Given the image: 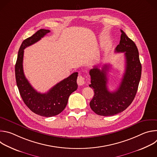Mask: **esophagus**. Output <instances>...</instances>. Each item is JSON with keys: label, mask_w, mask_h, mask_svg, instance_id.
I'll return each mask as SVG.
<instances>
[{"label": "esophagus", "mask_w": 157, "mask_h": 157, "mask_svg": "<svg viewBox=\"0 0 157 157\" xmlns=\"http://www.w3.org/2000/svg\"><path fill=\"white\" fill-rule=\"evenodd\" d=\"M77 83L79 86H82L84 84V79L81 75H79L77 79Z\"/></svg>", "instance_id": "obj_1"}]
</instances>
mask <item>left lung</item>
Here are the masks:
<instances>
[{"mask_svg":"<svg viewBox=\"0 0 157 157\" xmlns=\"http://www.w3.org/2000/svg\"><path fill=\"white\" fill-rule=\"evenodd\" d=\"M120 43L116 48L117 53H124L125 70L118 88L110 92L107 88L109 65L104 64L100 70L98 66L89 71L91 84L94 95L89 105L94 113L99 116H110L125 110L135 98L141 78L142 65L136 44L123 30Z\"/></svg>","mask_w":157,"mask_h":157,"instance_id":"left-lung-1","label":"left lung"}]
</instances>
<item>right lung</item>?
<instances>
[{
    "label": "right lung",
    "mask_w": 157,
    "mask_h": 157,
    "mask_svg": "<svg viewBox=\"0 0 157 157\" xmlns=\"http://www.w3.org/2000/svg\"><path fill=\"white\" fill-rule=\"evenodd\" d=\"M49 30L40 29L22 42L15 66V78L20 94L26 105L36 114L52 117L61 113L66 107L71 94L78 88L77 72L62 80L46 93L37 92L25 78L23 70L24 49L48 33Z\"/></svg>",
    "instance_id": "obj_1"
}]
</instances>
